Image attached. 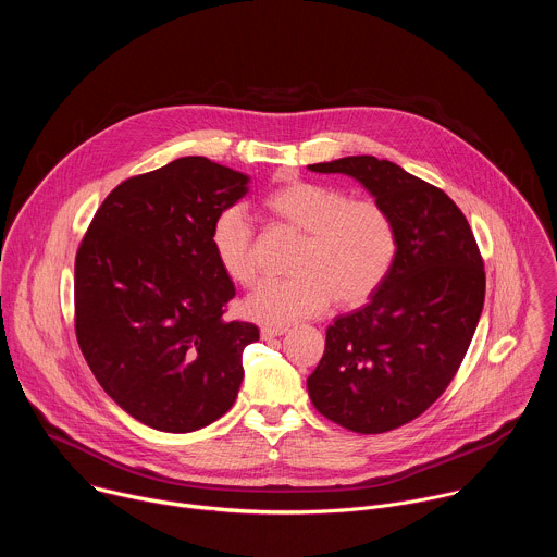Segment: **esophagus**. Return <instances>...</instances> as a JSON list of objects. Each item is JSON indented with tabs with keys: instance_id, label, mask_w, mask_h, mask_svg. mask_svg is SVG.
Wrapping results in <instances>:
<instances>
[{
	"instance_id": "1",
	"label": "esophagus",
	"mask_w": 557,
	"mask_h": 557,
	"mask_svg": "<svg viewBox=\"0 0 557 557\" xmlns=\"http://www.w3.org/2000/svg\"><path fill=\"white\" fill-rule=\"evenodd\" d=\"M288 329H262L260 331V335H262V339H273V337H280V335H284Z\"/></svg>"
}]
</instances>
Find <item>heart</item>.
Masks as SVG:
<instances>
[{
    "mask_svg": "<svg viewBox=\"0 0 557 557\" xmlns=\"http://www.w3.org/2000/svg\"><path fill=\"white\" fill-rule=\"evenodd\" d=\"M262 207L273 224L301 235L288 280L260 282L243 304L249 320L286 329L339 308L366 304L387 277L396 256L394 220L383 205L342 189L290 178L271 189ZM213 256L235 284L258 273L256 233L243 207L220 211L211 224Z\"/></svg>",
    "mask_w": 557,
    "mask_h": 557,
    "instance_id": "heart-1",
    "label": "heart"
}]
</instances>
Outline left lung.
I'll list each match as a JSON object with an SVG mask.
<instances>
[{"instance_id":"left-lung-1","label":"left lung","mask_w":557,"mask_h":557,"mask_svg":"<svg viewBox=\"0 0 557 557\" xmlns=\"http://www.w3.org/2000/svg\"><path fill=\"white\" fill-rule=\"evenodd\" d=\"M308 170L359 181L394 220L387 277L329 326L306 381L317 412L350 432L383 434L421 417L460 368L483 312V258L456 202L404 168L346 156Z\"/></svg>"}]
</instances>
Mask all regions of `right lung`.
Masks as SVG:
<instances>
[{"label":"right lung","mask_w":557,"mask_h":557,"mask_svg":"<svg viewBox=\"0 0 557 557\" xmlns=\"http://www.w3.org/2000/svg\"><path fill=\"white\" fill-rule=\"evenodd\" d=\"M249 176L205 156L123 181L74 262V331L92 374L129 417L185 434L235 404L258 326L226 322L235 295L211 249L215 215Z\"/></svg>","instance_id":"1"}]
</instances>
